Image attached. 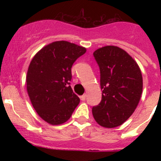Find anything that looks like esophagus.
Here are the masks:
<instances>
[{
    "instance_id": "1",
    "label": "esophagus",
    "mask_w": 161,
    "mask_h": 161,
    "mask_svg": "<svg viewBox=\"0 0 161 161\" xmlns=\"http://www.w3.org/2000/svg\"><path fill=\"white\" fill-rule=\"evenodd\" d=\"M80 99H81V101H85V99H86V94H84L82 96H80Z\"/></svg>"
}]
</instances>
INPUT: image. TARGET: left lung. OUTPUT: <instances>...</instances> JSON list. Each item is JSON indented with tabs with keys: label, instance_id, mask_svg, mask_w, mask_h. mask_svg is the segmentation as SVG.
Returning a JSON list of instances; mask_svg holds the SVG:
<instances>
[{
	"label": "left lung",
	"instance_id": "left-lung-1",
	"mask_svg": "<svg viewBox=\"0 0 161 161\" xmlns=\"http://www.w3.org/2000/svg\"><path fill=\"white\" fill-rule=\"evenodd\" d=\"M101 73L102 101L93 107L95 121L106 128H114L126 122L137 107L143 77L136 60L126 51L106 46L93 52Z\"/></svg>",
	"mask_w": 161,
	"mask_h": 161
}]
</instances>
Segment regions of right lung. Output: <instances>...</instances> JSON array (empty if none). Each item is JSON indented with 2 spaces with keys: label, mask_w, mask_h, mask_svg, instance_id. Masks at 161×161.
<instances>
[{
  "label": "right lung",
  "mask_w": 161,
  "mask_h": 161,
  "mask_svg": "<svg viewBox=\"0 0 161 161\" xmlns=\"http://www.w3.org/2000/svg\"><path fill=\"white\" fill-rule=\"evenodd\" d=\"M86 48L67 41H56L38 51L26 75V89L33 107L51 125L70 119L80 98L70 86L72 64Z\"/></svg>",
  "instance_id": "right-lung-1"
}]
</instances>
